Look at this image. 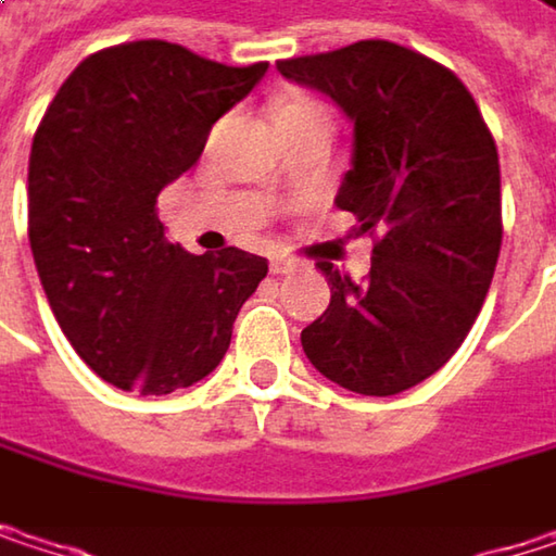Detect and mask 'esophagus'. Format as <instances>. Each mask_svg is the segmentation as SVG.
Masks as SVG:
<instances>
[{
    "label": "esophagus",
    "instance_id": "esophagus-1",
    "mask_svg": "<svg viewBox=\"0 0 556 556\" xmlns=\"http://www.w3.org/2000/svg\"><path fill=\"white\" fill-rule=\"evenodd\" d=\"M292 270H295V264L286 261V257H274V261H270V274H274V277H286V274H292Z\"/></svg>",
    "mask_w": 556,
    "mask_h": 556
}]
</instances>
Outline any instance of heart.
I'll return each mask as SVG.
<instances>
[{"label": "heart", "mask_w": 556, "mask_h": 556, "mask_svg": "<svg viewBox=\"0 0 556 556\" xmlns=\"http://www.w3.org/2000/svg\"><path fill=\"white\" fill-rule=\"evenodd\" d=\"M299 109H321V105H315V102H308V99H289V102L279 105L277 115H282V112H299Z\"/></svg>", "instance_id": "1"}]
</instances>
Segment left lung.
Wrapping results in <instances>:
<instances>
[{
	"label": "left lung",
	"mask_w": 556,
	"mask_h": 556,
	"mask_svg": "<svg viewBox=\"0 0 556 556\" xmlns=\"http://www.w3.org/2000/svg\"><path fill=\"white\" fill-rule=\"evenodd\" d=\"M354 125L334 205L377 235L370 277L318 264L331 286L302 351L331 383L395 395L438 374L473 328L502 244L500 154L467 92L441 63L389 41L279 60Z\"/></svg>",
	"instance_id": "8db88e82"
}]
</instances>
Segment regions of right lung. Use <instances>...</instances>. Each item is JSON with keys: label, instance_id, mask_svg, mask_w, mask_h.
Masks as SVG:
<instances>
[{"label": "right lung", "instance_id": "add662e5", "mask_svg": "<svg viewBox=\"0 0 556 556\" xmlns=\"http://www.w3.org/2000/svg\"><path fill=\"white\" fill-rule=\"evenodd\" d=\"M267 73L167 41L86 56L56 89L28 161V241L60 331L105 383L167 395L205 380L267 261L186 254L154 212L212 125Z\"/></svg>", "mask_w": 556, "mask_h": 556}]
</instances>
